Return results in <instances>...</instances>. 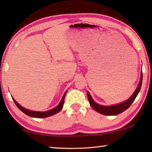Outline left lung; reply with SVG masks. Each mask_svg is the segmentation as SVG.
<instances>
[{
	"instance_id": "8db88e82",
	"label": "left lung",
	"mask_w": 152,
	"mask_h": 152,
	"mask_svg": "<svg viewBox=\"0 0 152 152\" xmlns=\"http://www.w3.org/2000/svg\"><path fill=\"white\" fill-rule=\"evenodd\" d=\"M142 80H143V73L141 72V79L140 82H139V85L137 86L136 91H134L129 100H127L126 102H124L122 103H120V104L115 105H112V106H103V105H101L99 104H97V103L94 102L93 99L91 97L88 92H87V96H88V99L89 103H90L91 106L92 107L94 110H95L96 112H97L100 114L105 115H115L120 114V113L123 112L124 111L128 109V108L131 106L133 102L135 99L137 97V95L140 91V89L142 85Z\"/></svg>"
}]
</instances>
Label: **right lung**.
Masks as SVG:
<instances>
[{
  "instance_id": "add662e5",
  "label": "right lung",
  "mask_w": 152,
  "mask_h": 152,
  "mask_svg": "<svg viewBox=\"0 0 152 152\" xmlns=\"http://www.w3.org/2000/svg\"><path fill=\"white\" fill-rule=\"evenodd\" d=\"M66 94V92L64 93L63 97H62L61 101L60 102L59 104L57 105V107H55V108H53V109L47 111V112H35V111H31V110H27V109H26V108L23 107L22 106H21V105L19 104V103L17 102L16 101L14 100L13 98V100L14 103H15V105H17V107H18L19 109L21 111V112H23L24 114L29 115V116H30V117L40 118L49 117V116H50V115H53L55 114H57V113H58L59 111L62 109V107H63Z\"/></svg>"
}]
</instances>
